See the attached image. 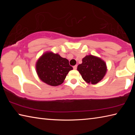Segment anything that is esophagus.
Returning a JSON list of instances; mask_svg holds the SVG:
<instances>
[{
	"instance_id": "esophagus-1",
	"label": "esophagus",
	"mask_w": 135,
	"mask_h": 135,
	"mask_svg": "<svg viewBox=\"0 0 135 135\" xmlns=\"http://www.w3.org/2000/svg\"><path fill=\"white\" fill-rule=\"evenodd\" d=\"M77 65H74V67H73V68H74V70H76L77 69Z\"/></svg>"
}]
</instances>
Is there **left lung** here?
I'll use <instances>...</instances> for the list:
<instances>
[{
	"instance_id": "1",
	"label": "left lung",
	"mask_w": 135,
	"mask_h": 135,
	"mask_svg": "<svg viewBox=\"0 0 135 135\" xmlns=\"http://www.w3.org/2000/svg\"><path fill=\"white\" fill-rule=\"evenodd\" d=\"M77 70L87 83L95 84L105 76L107 67L105 62L99 57L89 55L82 59V63L78 65Z\"/></svg>"
}]
</instances>
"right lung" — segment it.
<instances>
[{
    "label": "right lung",
    "instance_id": "right-lung-1",
    "mask_svg": "<svg viewBox=\"0 0 135 135\" xmlns=\"http://www.w3.org/2000/svg\"><path fill=\"white\" fill-rule=\"evenodd\" d=\"M73 69L67 59L51 51L45 52L36 63V73L45 83L52 86L62 84L70 70Z\"/></svg>",
    "mask_w": 135,
    "mask_h": 135
}]
</instances>
